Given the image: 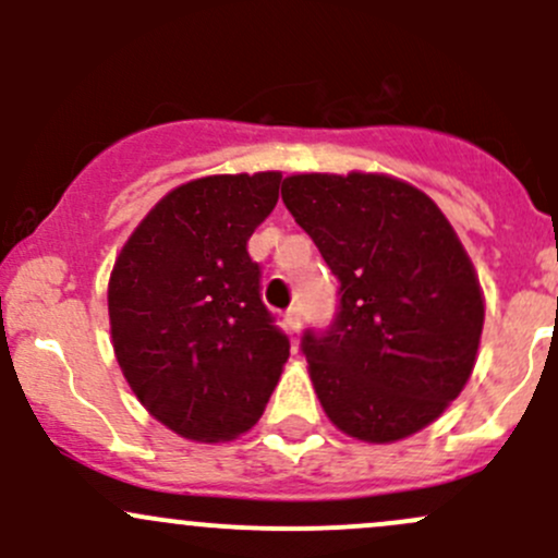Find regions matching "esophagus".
Returning a JSON list of instances; mask_svg holds the SVG:
<instances>
[{"label":"esophagus","instance_id":"1","mask_svg":"<svg viewBox=\"0 0 558 558\" xmlns=\"http://www.w3.org/2000/svg\"><path fill=\"white\" fill-rule=\"evenodd\" d=\"M283 320H286V326H289L291 331L300 329V307H289V311H286V315H283Z\"/></svg>","mask_w":558,"mask_h":558}]
</instances>
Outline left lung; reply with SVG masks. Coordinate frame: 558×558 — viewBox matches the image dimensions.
Masks as SVG:
<instances>
[{
	"label": "left lung",
	"instance_id": "left-lung-1",
	"mask_svg": "<svg viewBox=\"0 0 558 558\" xmlns=\"http://www.w3.org/2000/svg\"><path fill=\"white\" fill-rule=\"evenodd\" d=\"M283 202L340 280V313L307 331V373L331 424L404 440L446 413L475 369L486 302L440 207L384 172H302Z\"/></svg>",
	"mask_w": 558,
	"mask_h": 558
}]
</instances>
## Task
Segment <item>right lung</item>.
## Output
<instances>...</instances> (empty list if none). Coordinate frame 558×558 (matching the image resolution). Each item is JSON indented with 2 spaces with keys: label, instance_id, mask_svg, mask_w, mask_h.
Listing matches in <instances>:
<instances>
[{
  "label": "right lung",
  "instance_id": "1",
  "mask_svg": "<svg viewBox=\"0 0 558 558\" xmlns=\"http://www.w3.org/2000/svg\"><path fill=\"white\" fill-rule=\"evenodd\" d=\"M280 172L205 174L161 196L112 264L118 367L156 421L191 442L245 435L289 359L258 296L247 238L278 205Z\"/></svg>",
  "mask_w": 558,
  "mask_h": 558
}]
</instances>
